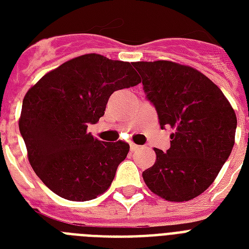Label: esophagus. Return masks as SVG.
Here are the masks:
<instances>
[{"mask_svg": "<svg viewBox=\"0 0 249 249\" xmlns=\"http://www.w3.org/2000/svg\"><path fill=\"white\" fill-rule=\"evenodd\" d=\"M140 148H141V146H138V144L130 142V151H137V150H140Z\"/></svg>", "mask_w": 249, "mask_h": 249, "instance_id": "34e87169", "label": "esophagus"}]
</instances>
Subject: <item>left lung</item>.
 Returning a JSON list of instances; mask_svg holds the SVG:
<instances>
[{"label":"left lung","mask_w":249,"mask_h":249,"mask_svg":"<svg viewBox=\"0 0 249 249\" xmlns=\"http://www.w3.org/2000/svg\"><path fill=\"white\" fill-rule=\"evenodd\" d=\"M161 129H173L170 148H154L155 164L144 183L168 201L204 193L220 173L235 142L236 115L216 84L195 68L170 60L133 63Z\"/></svg>","instance_id":"8db88e82"}]
</instances>
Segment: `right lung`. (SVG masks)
I'll return each instance as SVG.
<instances>
[{
    "label": "right lung",
    "instance_id": "add662e5",
    "mask_svg": "<svg viewBox=\"0 0 249 249\" xmlns=\"http://www.w3.org/2000/svg\"><path fill=\"white\" fill-rule=\"evenodd\" d=\"M140 83L129 62L93 53L67 60L27 91L19 130L29 164L53 193L86 201L107 191L129 144L102 142L86 129L105 115L113 91Z\"/></svg>",
    "mask_w": 249,
    "mask_h": 249
}]
</instances>
